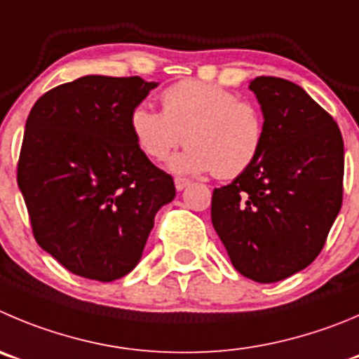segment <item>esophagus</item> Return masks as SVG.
Returning <instances> with one entry per match:
<instances>
[{"label":"esophagus","instance_id":"1","mask_svg":"<svg viewBox=\"0 0 359 359\" xmlns=\"http://www.w3.org/2000/svg\"><path fill=\"white\" fill-rule=\"evenodd\" d=\"M189 180L187 179H182V177H177L175 179V187H177V191H182V189H186L187 186H189Z\"/></svg>","mask_w":359,"mask_h":359}]
</instances>
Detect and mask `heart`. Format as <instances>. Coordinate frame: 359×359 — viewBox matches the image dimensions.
Here are the masks:
<instances>
[{"label":"heart","mask_w":359,"mask_h":359,"mask_svg":"<svg viewBox=\"0 0 359 359\" xmlns=\"http://www.w3.org/2000/svg\"><path fill=\"white\" fill-rule=\"evenodd\" d=\"M163 111L140 104L130 113V133L154 161H164L180 143L186 149L170 161V170L186 175L212 172L233 179L260 156L266 120L257 104L237 99L223 86L180 81L161 95Z\"/></svg>","instance_id":"heart-1"}]
</instances>
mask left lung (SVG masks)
I'll use <instances>...</instances> for the list:
<instances>
[{"mask_svg": "<svg viewBox=\"0 0 359 359\" xmlns=\"http://www.w3.org/2000/svg\"><path fill=\"white\" fill-rule=\"evenodd\" d=\"M266 120L260 156L210 203L233 267L259 283L285 280L323 250L341 207L344 140L337 122L296 83L251 79Z\"/></svg>", "mask_w": 359, "mask_h": 359, "instance_id": "obj_1", "label": "left lung"}]
</instances>
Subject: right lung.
<instances>
[{"mask_svg": "<svg viewBox=\"0 0 359 359\" xmlns=\"http://www.w3.org/2000/svg\"><path fill=\"white\" fill-rule=\"evenodd\" d=\"M157 85L83 76L43 93L26 120L18 184L33 236L78 276L130 273L157 210L175 198L130 133V113Z\"/></svg>", "mask_w": 359, "mask_h": 359, "instance_id": "1", "label": "right lung"}]
</instances>
